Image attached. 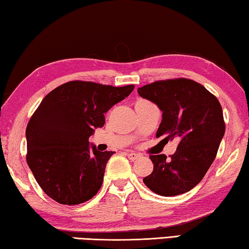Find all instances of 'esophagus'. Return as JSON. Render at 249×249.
Masks as SVG:
<instances>
[{
	"label": "esophagus",
	"instance_id": "esophagus-1",
	"mask_svg": "<svg viewBox=\"0 0 249 249\" xmlns=\"http://www.w3.org/2000/svg\"><path fill=\"white\" fill-rule=\"evenodd\" d=\"M126 155H127V158L129 159V160H132V161H135V160H137V159L140 158L139 154L133 153V152H127V153H126Z\"/></svg>",
	"mask_w": 249,
	"mask_h": 249
}]
</instances>
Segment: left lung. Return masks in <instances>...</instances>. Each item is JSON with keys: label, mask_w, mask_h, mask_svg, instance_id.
<instances>
[{"label": "left lung", "mask_w": 249, "mask_h": 249, "mask_svg": "<svg viewBox=\"0 0 249 249\" xmlns=\"http://www.w3.org/2000/svg\"><path fill=\"white\" fill-rule=\"evenodd\" d=\"M162 112L157 136L165 142L178 139L176 153L150 155L153 172L143 179L146 187L163 196L182 195L195 188L216 158L225 134V122L216 96L185 78L160 80L137 89Z\"/></svg>", "instance_id": "obj_1"}]
</instances>
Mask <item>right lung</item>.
Returning a JSON list of instances; mask_svg holds the SVG:
<instances>
[{"label": "right lung", "instance_id": "1", "mask_svg": "<svg viewBox=\"0 0 249 249\" xmlns=\"http://www.w3.org/2000/svg\"><path fill=\"white\" fill-rule=\"evenodd\" d=\"M134 85L113 87L73 80L54 88L30 118L27 162L44 194L61 205H79L101 189L114 152L89 145L104 114L123 101Z\"/></svg>", "mask_w": 249, "mask_h": 249}]
</instances>
